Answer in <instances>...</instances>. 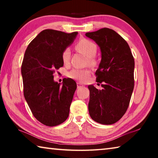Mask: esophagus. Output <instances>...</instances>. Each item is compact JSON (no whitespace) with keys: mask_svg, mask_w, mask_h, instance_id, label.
Wrapping results in <instances>:
<instances>
[{"mask_svg":"<svg viewBox=\"0 0 158 158\" xmlns=\"http://www.w3.org/2000/svg\"><path fill=\"white\" fill-rule=\"evenodd\" d=\"M77 89H79V88H81L84 86V85H82V84H81V83H79V82L77 83Z\"/></svg>","mask_w":158,"mask_h":158,"instance_id":"34e87169","label":"esophagus"}]
</instances>
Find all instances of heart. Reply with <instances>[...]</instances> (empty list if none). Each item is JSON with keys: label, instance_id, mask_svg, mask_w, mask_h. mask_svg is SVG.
Returning a JSON list of instances; mask_svg holds the SVG:
<instances>
[{"label": "heart", "instance_id": "obj_1", "mask_svg": "<svg viewBox=\"0 0 158 158\" xmlns=\"http://www.w3.org/2000/svg\"><path fill=\"white\" fill-rule=\"evenodd\" d=\"M76 48L79 52H82L86 56L89 58V62L90 65L94 64V60L93 58L95 56L96 52H97V47L91 41L88 40H81L76 45ZM63 63L64 64H68L70 58V50L69 48H66L63 50L61 54ZM90 75V71L88 69H74L69 72V77L72 79H74L77 81H83L86 79Z\"/></svg>", "mask_w": 158, "mask_h": 158}]
</instances>
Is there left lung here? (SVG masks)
<instances>
[{
  "label": "left lung",
  "instance_id": "left-lung-1",
  "mask_svg": "<svg viewBox=\"0 0 158 158\" xmlns=\"http://www.w3.org/2000/svg\"><path fill=\"white\" fill-rule=\"evenodd\" d=\"M85 36L100 49L101 61L95 74L96 81L103 84L102 90L88 86L90 116L98 123L114 124L129 106L135 83V60L127 42L112 29L103 28Z\"/></svg>",
  "mask_w": 158,
  "mask_h": 158
}]
</instances>
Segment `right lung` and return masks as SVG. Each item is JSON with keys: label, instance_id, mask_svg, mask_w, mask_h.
Wrapping results in <instances>:
<instances>
[{"label": "right lung", "instance_id": "add662e5", "mask_svg": "<svg viewBox=\"0 0 158 158\" xmlns=\"http://www.w3.org/2000/svg\"><path fill=\"white\" fill-rule=\"evenodd\" d=\"M77 34L46 29L26 50L21 65L23 95L35 118L47 126L63 123L69 116L77 84L65 78L60 85L53 80V74L63 66L62 52L73 44Z\"/></svg>", "mask_w": 158, "mask_h": 158}]
</instances>
